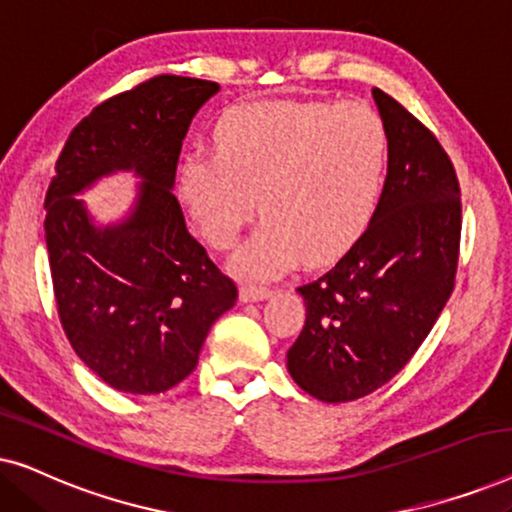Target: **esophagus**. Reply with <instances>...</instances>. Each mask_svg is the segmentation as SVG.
Here are the masks:
<instances>
[{"label":"esophagus","mask_w":512,"mask_h":512,"mask_svg":"<svg viewBox=\"0 0 512 512\" xmlns=\"http://www.w3.org/2000/svg\"><path fill=\"white\" fill-rule=\"evenodd\" d=\"M272 296V289L268 286H254V284H244L240 289V300L242 303H258V300H265Z\"/></svg>","instance_id":"esophagus-1"}]
</instances>
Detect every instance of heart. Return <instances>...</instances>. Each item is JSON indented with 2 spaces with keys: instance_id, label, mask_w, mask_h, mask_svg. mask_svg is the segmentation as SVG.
Instances as JSON below:
<instances>
[{
  "instance_id": "b5f03b06",
  "label": "heart",
  "mask_w": 512,
  "mask_h": 512,
  "mask_svg": "<svg viewBox=\"0 0 512 512\" xmlns=\"http://www.w3.org/2000/svg\"><path fill=\"white\" fill-rule=\"evenodd\" d=\"M214 137L216 151L181 160L177 191L214 249L233 247L261 195L265 221L233 258L244 277H275L300 254L340 256L380 209L391 142L368 104H237L219 118Z\"/></svg>"
}]
</instances>
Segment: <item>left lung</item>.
Listing matches in <instances>:
<instances>
[{"label": "left lung", "mask_w": 512, "mask_h": 512, "mask_svg": "<svg viewBox=\"0 0 512 512\" xmlns=\"http://www.w3.org/2000/svg\"><path fill=\"white\" fill-rule=\"evenodd\" d=\"M389 130L380 209L324 275L298 286L305 326L286 352L293 382L324 403L373 394L412 359L454 289L461 191L452 160L403 104L373 88Z\"/></svg>", "instance_id": "left-lung-1"}]
</instances>
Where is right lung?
Here are the masks:
<instances>
[{
	"instance_id": "right-lung-1",
	"label": "right lung",
	"mask_w": 512,
	"mask_h": 512,
	"mask_svg": "<svg viewBox=\"0 0 512 512\" xmlns=\"http://www.w3.org/2000/svg\"><path fill=\"white\" fill-rule=\"evenodd\" d=\"M219 83L160 74L97 104L69 135L46 193V249L60 324L79 359L125 394H163L198 366L237 286L186 230L174 174L188 125ZM135 171L123 222L95 227L75 198Z\"/></svg>"
}]
</instances>
